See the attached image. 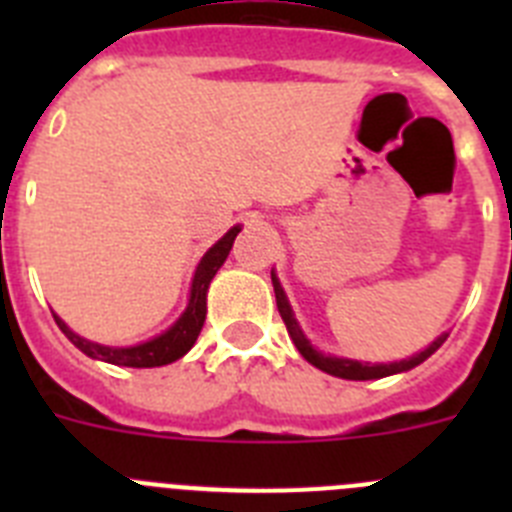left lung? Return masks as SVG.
Returning a JSON list of instances; mask_svg holds the SVG:
<instances>
[{
	"label": "left lung",
	"mask_w": 512,
	"mask_h": 512,
	"mask_svg": "<svg viewBox=\"0 0 512 512\" xmlns=\"http://www.w3.org/2000/svg\"><path fill=\"white\" fill-rule=\"evenodd\" d=\"M271 284H274V295H277V307H279V315H282L284 325H287V333L289 338L295 341L297 351L305 356V361H310L312 366H318L320 372L330 374V377H341V379H354V382H364V379H382V377H390V374H402V372H410L413 366L423 364L428 356H433L438 348L443 346L446 336L449 333H441L436 341L431 343L428 348H423L420 354L410 356V359H402V361H390V364H369V361H356V359H343V356H330L318 351V348L312 346L307 341V336L302 333L300 323H297L295 312H292V305H289L287 295H284V287L279 282L277 271L271 269Z\"/></svg>",
	"instance_id": "1"
}]
</instances>
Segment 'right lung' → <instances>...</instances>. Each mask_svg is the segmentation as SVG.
I'll use <instances>...</instances> for the list:
<instances>
[{
	"label": "right lung",
	"mask_w": 512,
	"mask_h": 512,
	"mask_svg": "<svg viewBox=\"0 0 512 512\" xmlns=\"http://www.w3.org/2000/svg\"><path fill=\"white\" fill-rule=\"evenodd\" d=\"M238 233H241V225H233L215 246L207 248V253L200 259L197 269H194L192 287H189V302L184 307V312L174 320L171 328H166L158 336L148 338V341L135 343V346H104V343L81 338L58 315H53V318H56L58 328L63 330V336L69 338L81 354H87L89 359L107 361V364L115 366H133V369H153V366H164L176 359H182L189 348L194 346L202 325H205L207 289H210V282L215 279L217 269L228 259V253L233 248V241Z\"/></svg>",
	"instance_id": "obj_1"
}]
</instances>
